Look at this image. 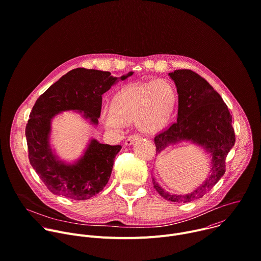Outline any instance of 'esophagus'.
<instances>
[{
    "label": "esophagus",
    "instance_id": "1",
    "mask_svg": "<svg viewBox=\"0 0 261 261\" xmlns=\"http://www.w3.org/2000/svg\"><path fill=\"white\" fill-rule=\"evenodd\" d=\"M138 139H140V135L134 133V134L130 135V136L126 139L125 144H126V145H131V144H133V143H134L136 140H138Z\"/></svg>",
    "mask_w": 261,
    "mask_h": 261
}]
</instances>
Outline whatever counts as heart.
I'll return each mask as SVG.
<instances>
[{"label": "heart", "instance_id": "heart-1", "mask_svg": "<svg viewBox=\"0 0 261 261\" xmlns=\"http://www.w3.org/2000/svg\"><path fill=\"white\" fill-rule=\"evenodd\" d=\"M174 98L173 87L165 80L134 84L121 91L113 108L102 111V122L114 133H121L134 121L142 132L153 133L167 123Z\"/></svg>", "mask_w": 261, "mask_h": 261}]
</instances>
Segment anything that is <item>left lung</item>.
<instances>
[{
	"label": "left lung",
	"instance_id": "left-lung-1",
	"mask_svg": "<svg viewBox=\"0 0 261 261\" xmlns=\"http://www.w3.org/2000/svg\"><path fill=\"white\" fill-rule=\"evenodd\" d=\"M178 93L177 120L154 136L156 152L169 143L191 140L212 154V173L194 193L186 196L166 193L152 178L155 191L167 201L188 203L202 198L225 173V159L234 145L231 115L221 96L201 75L191 69L170 72Z\"/></svg>",
	"mask_w": 261,
	"mask_h": 261
}]
</instances>
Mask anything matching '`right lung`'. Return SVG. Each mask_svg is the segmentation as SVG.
I'll list each match as a JSON object with an SVG mask.
<instances>
[{
    "label": "right lung",
    "instance_id": "add662e5",
    "mask_svg": "<svg viewBox=\"0 0 261 261\" xmlns=\"http://www.w3.org/2000/svg\"><path fill=\"white\" fill-rule=\"evenodd\" d=\"M133 72L121 76L127 79ZM118 79L110 71L77 67L62 75L37 99L25 127L30 163L46 188L54 195L72 200H88L107 186L121 145L92 139L84 155L73 165L61 163L49 146L52 118L63 111L83 112L97 124L102 94Z\"/></svg>",
    "mask_w": 261,
    "mask_h": 261
}]
</instances>
